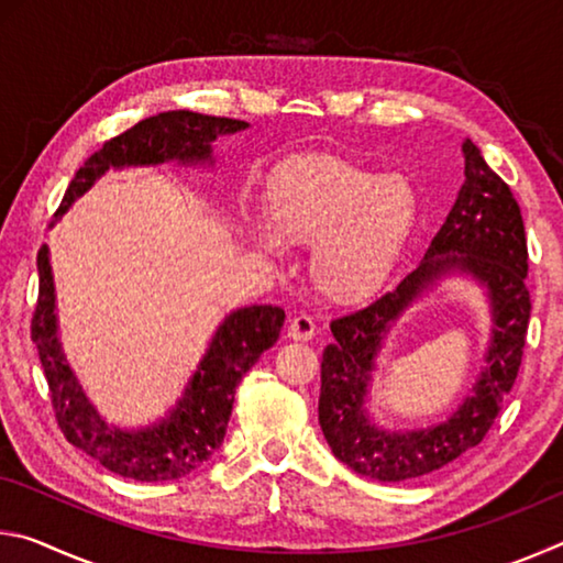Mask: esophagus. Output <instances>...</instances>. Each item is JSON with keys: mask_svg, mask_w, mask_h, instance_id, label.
Instances as JSON below:
<instances>
[{"mask_svg": "<svg viewBox=\"0 0 563 563\" xmlns=\"http://www.w3.org/2000/svg\"><path fill=\"white\" fill-rule=\"evenodd\" d=\"M288 338L290 340H312L316 338V320H312L310 316H295L290 322H288Z\"/></svg>", "mask_w": 563, "mask_h": 563, "instance_id": "obj_1", "label": "esophagus"}]
</instances>
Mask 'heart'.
<instances>
[{"label": "heart", "mask_w": 563, "mask_h": 563, "mask_svg": "<svg viewBox=\"0 0 563 563\" xmlns=\"http://www.w3.org/2000/svg\"><path fill=\"white\" fill-rule=\"evenodd\" d=\"M419 223L415 186L332 154L295 158L265 188L255 243L280 253L312 245L310 280L335 302H360L393 278Z\"/></svg>", "instance_id": "1"}]
</instances>
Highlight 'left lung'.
Returning a JSON list of instances; mask_svg holds the SVG:
<instances>
[{
    "label": "left lung",
    "mask_w": 563,
    "mask_h": 563,
    "mask_svg": "<svg viewBox=\"0 0 563 563\" xmlns=\"http://www.w3.org/2000/svg\"><path fill=\"white\" fill-rule=\"evenodd\" d=\"M464 184L422 263L373 305L330 322L322 350L318 419L332 454L377 482H405L442 470L479 444L517 379L531 300L519 203L470 139L462 144ZM450 274L472 277L490 305V342L477 383L442 423L387 431L368 415V387L384 340L401 312Z\"/></svg>",
    "instance_id": "1"
}]
</instances>
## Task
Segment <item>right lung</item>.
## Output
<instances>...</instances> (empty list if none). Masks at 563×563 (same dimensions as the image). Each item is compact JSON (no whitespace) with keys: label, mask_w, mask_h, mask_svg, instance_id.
Returning <instances> with one entry per match:
<instances>
[{"label":"right lung","mask_w":563,"mask_h":563,"mask_svg":"<svg viewBox=\"0 0 563 563\" xmlns=\"http://www.w3.org/2000/svg\"><path fill=\"white\" fill-rule=\"evenodd\" d=\"M238 119L206 117L196 111H164L139 121L121 136L103 144L87 158L66 188L56 211L62 218L107 170L161 166L174 161L178 166L216 164L213 141L225 133L245 131ZM40 268V300L32 318V340L52 389L56 422L76 450L87 452L109 472L136 482H170L198 470L223 444L231 419L235 385L265 350L275 345L285 322L283 308L247 305L235 308L216 328L206 355L188 377L184 393L168 412L146 427L109 424L91 405L84 387L69 367L56 318V288L49 261V245L36 255Z\"/></svg>","instance_id":"1"}]
</instances>
